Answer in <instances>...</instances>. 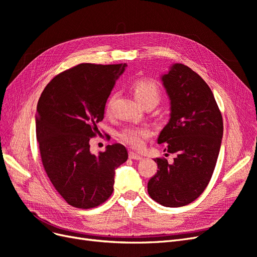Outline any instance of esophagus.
Listing matches in <instances>:
<instances>
[{"label": "esophagus", "instance_id": "obj_1", "mask_svg": "<svg viewBox=\"0 0 257 257\" xmlns=\"http://www.w3.org/2000/svg\"><path fill=\"white\" fill-rule=\"evenodd\" d=\"M128 157H130L131 160H142L143 159L141 154L137 153V152H134V151H130Z\"/></svg>", "mask_w": 257, "mask_h": 257}]
</instances>
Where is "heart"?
Returning <instances> with one entry per match:
<instances>
[{"label": "heart", "instance_id": "1", "mask_svg": "<svg viewBox=\"0 0 257 257\" xmlns=\"http://www.w3.org/2000/svg\"><path fill=\"white\" fill-rule=\"evenodd\" d=\"M132 91L134 93L135 98L142 105L151 102L154 105L161 98V89L157 82L152 80L139 79L132 85ZM111 100L107 103V111H109ZM152 135V131L148 127L127 126L123 128L120 133V139L126 145L133 148H141L144 146L146 139Z\"/></svg>", "mask_w": 257, "mask_h": 257}]
</instances>
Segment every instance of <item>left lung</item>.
<instances>
[{
	"mask_svg": "<svg viewBox=\"0 0 257 257\" xmlns=\"http://www.w3.org/2000/svg\"><path fill=\"white\" fill-rule=\"evenodd\" d=\"M162 80L172 113L158 143L176 157L172 163L154 159L159 170L148 182V193L162 206L175 208L197 199L211 180L223 137V118L211 89L189 66L173 65Z\"/></svg>",
	"mask_w": 257,
	"mask_h": 257,
	"instance_id": "1",
	"label": "left lung"
}]
</instances>
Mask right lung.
<instances>
[{
	"label": "right lung",
	"mask_w": 257,
	"mask_h": 257,
	"mask_svg": "<svg viewBox=\"0 0 257 257\" xmlns=\"http://www.w3.org/2000/svg\"><path fill=\"white\" fill-rule=\"evenodd\" d=\"M126 64L81 63L46 85L37 104L36 138L46 174L68 205L91 209L113 192L114 169L128 158L126 148L108 145L90 152L108 96Z\"/></svg>",
	"instance_id": "add662e5"
}]
</instances>
